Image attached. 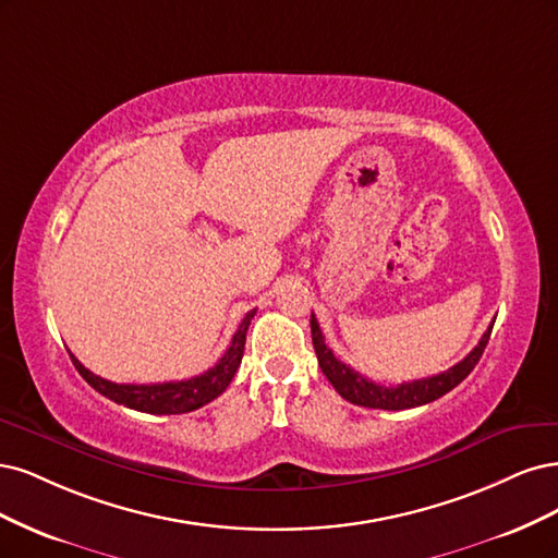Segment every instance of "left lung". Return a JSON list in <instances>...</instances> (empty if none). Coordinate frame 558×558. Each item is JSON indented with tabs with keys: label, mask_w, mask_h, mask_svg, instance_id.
<instances>
[{
	"label": "left lung",
	"mask_w": 558,
	"mask_h": 558,
	"mask_svg": "<svg viewBox=\"0 0 558 558\" xmlns=\"http://www.w3.org/2000/svg\"><path fill=\"white\" fill-rule=\"evenodd\" d=\"M492 327L494 325H489V329L484 331V336L480 338V343L473 348V352L465 359H461V362L454 364L452 368H447L438 375L422 377V380L401 383L397 387H385V385H377V383L368 380V377H364L362 373H356L348 364L338 362L336 354L331 352V348H327V343H325V336H322V329L317 325L315 315H311L313 345H315V354H317L322 373L327 375V380L333 385V389L345 401H350L354 405H364V408H377V410L417 408V405H426L430 401L445 397L447 391H452L461 380L469 377V373L480 362L484 348H487V343H489Z\"/></svg>",
	"instance_id": "obj_1"
}]
</instances>
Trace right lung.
Wrapping results in <instances>:
<instances>
[{
	"instance_id": "1",
	"label": "right lung",
	"mask_w": 558,
	"mask_h": 558,
	"mask_svg": "<svg viewBox=\"0 0 558 558\" xmlns=\"http://www.w3.org/2000/svg\"><path fill=\"white\" fill-rule=\"evenodd\" d=\"M257 311H250L243 322L239 325V331L233 333L231 345L222 354V359L206 373L190 377V380L181 383H157V385H118L111 380H104V377L87 371L74 354L71 362H74L76 371L83 375V380L97 389L101 397L111 399L124 408H132L138 412H150V415H183V412H192L218 399L220 393L229 387L231 377L236 375L243 350H245V333L250 327V319L255 317Z\"/></svg>"
}]
</instances>
